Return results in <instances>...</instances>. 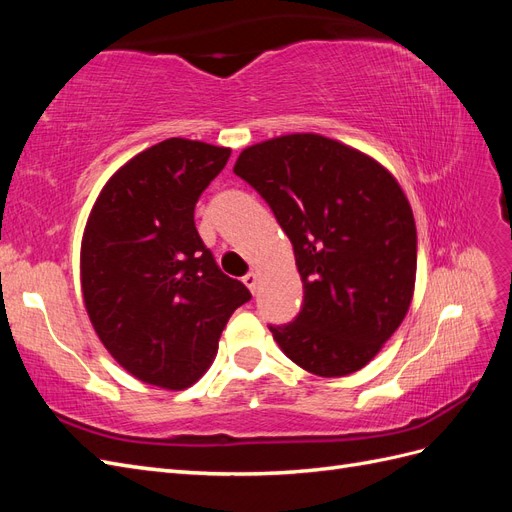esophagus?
Returning <instances> with one entry per match:
<instances>
[{"label":"esophagus","mask_w":512,"mask_h":512,"mask_svg":"<svg viewBox=\"0 0 512 512\" xmlns=\"http://www.w3.org/2000/svg\"><path fill=\"white\" fill-rule=\"evenodd\" d=\"M243 284L250 288V292H256L258 288V275L254 271H250L247 275H243Z\"/></svg>","instance_id":"1"}]
</instances>
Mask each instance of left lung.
<instances>
[{
    "label": "left lung",
    "mask_w": 512,
    "mask_h": 512,
    "mask_svg": "<svg viewBox=\"0 0 512 512\" xmlns=\"http://www.w3.org/2000/svg\"><path fill=\"white\" fill-rule=\"evenodd\" d=\"M232 170L267 200L303 282L299 316L269 327L273 339L309 374L359 371L412 303L416 226L404 190L374 158L320 134L247 147Z\"/></svg>",
    "instance_id": "left-lung-1"
}]
</instances>
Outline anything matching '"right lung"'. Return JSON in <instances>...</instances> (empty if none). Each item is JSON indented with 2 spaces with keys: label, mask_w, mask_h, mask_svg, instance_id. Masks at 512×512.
I'll list each match as a JSON object with an SVG mask.
<instances>
[{
  "label": "right lung",
  "mask_w": 512,
  "mask_h": 512,
  "mask_svg": "<svg viewBox=\"0 0 512 512\" xmlns=\"http://www.w3.org/2000/svg\"><path fill=\"white\" fill-rule=\"evenodd\" d=\"M228 158V147L166 138L106 181L83 232L89 320L123 369L160 389L203 376L228 318L252 299L194 224L200 194Z\"/></svg>",
  "instance_id": "right-lung-1"
}]
</instances>
